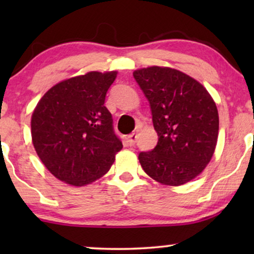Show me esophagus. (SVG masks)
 Returning <instances> with one entry per match:
<instances>
[{
    "mask_svg": "<svg viewBox=\"0 0 254 254\" xmlns=\"http://www.w3.org/2000/svg\"><path fill=\"white\" fill-rule=\"evenodd\" d=\"M136 138H137V133H131L130 135H128L127 137V142H128V145H134L136 143Z\"/></svg>",
    "mask_w": 254,
    "mask_h": 254,
    "instance_id": "obj_1",
    "label": "esophagus"
}]
</instances>
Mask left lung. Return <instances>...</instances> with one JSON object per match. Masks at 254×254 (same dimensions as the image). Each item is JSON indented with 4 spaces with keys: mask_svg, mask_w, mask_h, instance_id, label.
<instances>
[{
    "mask_svg": "<svg viewBox=\"0 0 254 254\" xmlns=\"http://www.w3.org/2000/svg\"><path fill=\"white\" fill-rule=\"evenodd\" d=\"M150 104L157 145L142 151V169L156 182L179 186L199 176L213 157L218 136L216 104L190 76L168 67L133 72Z\"/></svg>",
    "mask_w": 254,
    "mask_h": 254,
    "instance_id": "1",
    "label": "left lung"
}]
</instances>
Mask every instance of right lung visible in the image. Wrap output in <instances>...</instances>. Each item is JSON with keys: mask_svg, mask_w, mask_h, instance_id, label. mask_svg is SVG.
<instances>
[{"mask_svg": "<svg viewBox=\"0 0 254 254\" xmlns=\"http://www.w3.org/2000/svg\"><path fill=\"white\" fill-rule=\"evenodd\" d=\"M117 71H90L51 88L37 104L31 135L38 156L54 177L84 186L109 171L123 143L106 109Z\"/></svg>", "mask_w": 254, "mask_h": 254, "instance_id": "1", "label": "right lung"}]
</instances>
